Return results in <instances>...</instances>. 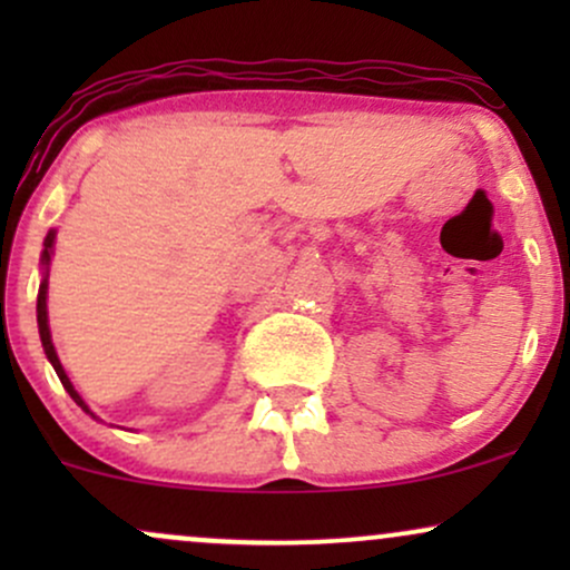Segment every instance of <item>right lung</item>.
I'll return each instance as SVG.
<instances>
[{
	"mask_svg": "<svg viewBox=\"0 0 570 570\" xmlns=\"http://www.w3.org/2000/svg\"><path fill=\"white\" fill-rule=\"evenodd\" d=\"M53 244H56V230H50L48 238H45V252H42V267H45V273H42V284H39V294H37V324H39V337H42L45 356H48L50 364H53L56 375L61 377L63 389L69 391V396L75 399V402L80 404V407H82L85 412H88V415H94V412L88 410V404L82 402V396L75 391V385H71L67 372H63L61 362H58V353H56V348H53V340H50V326H48V265H50V254H53ZM94 417H96V415H94Z\"/></svg>",
	"mask_w": 570,
	"mask_h": 570,
	"instance_id": "obj_1",
	"label": "right lung"
}]
</instances>
